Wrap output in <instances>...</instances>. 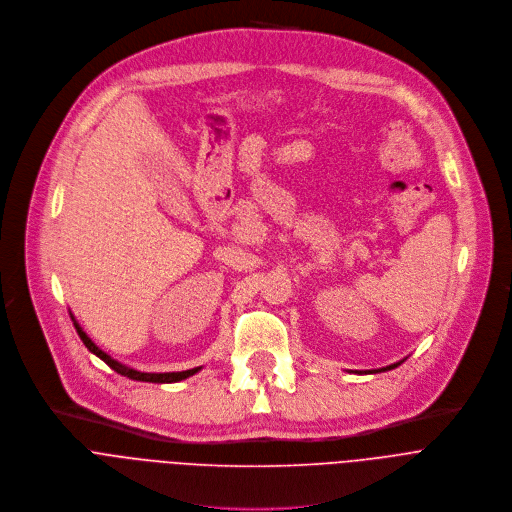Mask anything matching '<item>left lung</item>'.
Instances as JSON below:
<instances>
[{
	"instance_id": "obj_1",
	"label": "left lung",
	"mask_w": 512,
	"mask_h": 512,
	"mask_svg": "<svg viewBox=\"0 0 512 512\" xmlns=\"http://www.w3.org/2000/svg\"><path fill=\"white\" fill-rule=\"evenodd\" d=\"M403 361H399V363H393V365H387V367H383V369H379V371H389V369H395L397 365H401ZM367 373H375V371H367Z\"/></svg>"
}]
</instances>
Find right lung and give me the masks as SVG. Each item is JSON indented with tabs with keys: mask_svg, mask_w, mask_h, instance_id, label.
I'll return each mask as SVG.
<instances>
[{
	"mask_svg": "<svg viewBox=\"0 0 512 512\" xmlns=\"http://www.w3.org/2000/svg\"><path fill=\"white\" fill-rule=\"evenodd\" d=\"M72 321H74V317H72ZM74 327H76V333H78V337L82 339V343L86 345V349L90 351V353H94L96 357H100L102 361H105L111 369H115L117 373H121V375H125V377H129V379H135V381H149V383H175V381H181V379H187V377H191L193 373H197L201 367H195V369H187V371H173V373H143V371H135V369H131V367H125L123 363H119V361H115L111 355H107L105 351L102 349H98L92 341H90V337L80 329V325L74 321Z\"/></svg>",
	"mask_w": 512,
	"mask_h": 512,
	"instance_id": "obj_1",
	"label": "right lung"
}]
</instances>
